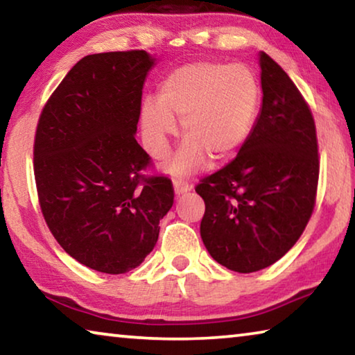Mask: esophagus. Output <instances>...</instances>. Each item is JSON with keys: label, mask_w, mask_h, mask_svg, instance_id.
<instances>
[{"label": "esophagus", "mask_w": 355, "mask_h": 355, "mask_svg": "<svg viewBox=\"0 0 355 355\" xmlns=\"http://www.w3.org/2000/svg\"><path fill=\"white\" fill-rule=\"evenodd\" d=\"M192 186L188 182H182V180H175L173 182V191H175L177 196H182L186 194V192L191 191Z\"/></svg>", "instance_id": "1"}]
</instances>
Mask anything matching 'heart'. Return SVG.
Segmentation results:
<instances>
[{
	"label": "heart",
	"instance_id": "obj_1",
	"mask_svg": "<svg viewBox=\"0 0 355 355\" xmlns=\"http://www.w3.org/2000/svg\"><path fill=\"white\" fill-rule=\"evenodd\" d=\"M260 86L255 75L241 64H189L166 78L156 105L141 107V128L147 150L164 158L169 139L182 123L186 141L167 169L186 177L213 161L232 158L248 139L254 123Z\"/></svg>",
	"mask_w": 355,
	"mask_h": 355
}]
</instances>
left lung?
Listing matches in <instances>:
<instances>
[{
	"instance_id": "left-lung-1",
	"label": "left lung",
	"mask_w": 355,
	"mask_h": 355,
	"mask_svg": "<svg viewBox=\"0 0 355 355\" xmlns=\"http://www.w3.org/2000/svg\"><path fill=\"white\" fill-rule=\"evenodd\" d=\"M263 103L236 158L202 180L200 236L235 272L271 266L290 250L315 208L320 161L315 120L285 70L260 53Z\"/></svg>"
}]
</instances>
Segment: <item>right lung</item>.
<instances>
[{"instance_id": "1", "label": "right lung", "mask_w": 355, "mask_h": 355, "mask_svg": "<svg viewBox=\"0 0 355 355\" xmlns=\"http://www.w3.org/2000/svg\"><path fill=\"white\" fill-rule=\"evenodd\" d=\"M155 62L144 50L83 58L48 98L35 131L46 225L71 258L98 272L139 266L173 205L169 178L141 173L150 158L135 137Z\"/></svg>"}]
</instances>
